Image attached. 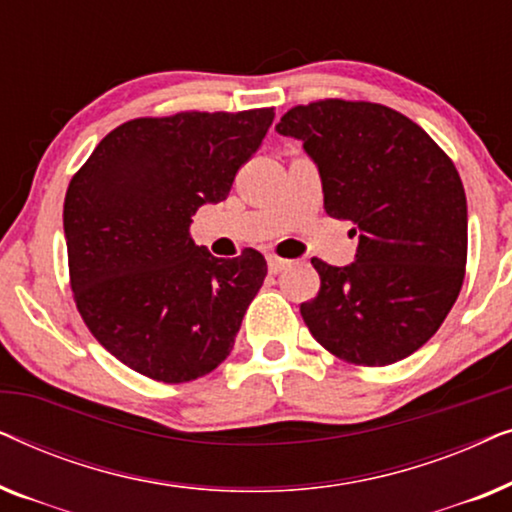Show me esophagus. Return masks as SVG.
I'll use <instances>...</instances> for the list:
<instances>
[{"label": "esophagus", "mask_w": 512, "mask_h": 512, "mask_svg": "<svg viewBox=\"0 0 512 512\" xmlns=\"http://www.w3.org/2000/svg\"><path fill=\"white\" fill-rule=\"evenodd\" d=\"M286 265H289V261H284V258H279V256H268V270H270V275H279V272H282Z\"/></svg>", "instance_id": "esophagus-1"}]
</instances>
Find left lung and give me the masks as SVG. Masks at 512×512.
I'll list each match as a JSON object with an SVG mask.
<instances>
[{
    "instance_id": "8db88e82",
    "label": "left lung",
    "mask_w": 512,
    "mask_h": 512,
    "mask_svg": "<svg viewBox=\"0 0 512 512\" xmlns=\"http://www.w3.org/2000/svg\"><path fill=\"white\" fill-rule=\"evenodd\" d=\"M275 130L303 142L326 214L359 235L345 268L312 258L321 286L300 314L314 340L359 366L417 352L464 284L468 212L457 167L408 116L373 102L293 107Z\"/></svg>"
}]
</instances>
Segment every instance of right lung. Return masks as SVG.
I'll list each match as a JSON object with an SVG mask.
<instances>
[{"mask_svg":"<svg viewBox=\"0 0 512 512\" xmlns=\"http://www.w3.org/2000/svg\"><path fill=\"white\" fill-rule=\"evenodd\" d=\"M275 111H184L111 130L65 195L76 307L97 342L151 380L219 366L268 263L256 249L216 258L193 242V214L226 200Z\"/></svg>","mask_w":512,"mask_h":512,"instance_id":"1","label":"right lung"}]
</instances>
